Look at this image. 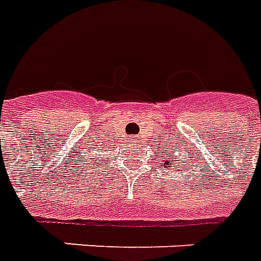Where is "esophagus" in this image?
Segmentation results:
<instances>
[{
  "mask_svg": "<svg viewBox=\"0 0 261 261\" xmlns=\"http://www.w3.org/2000/svg\"><path fill=\"white\" fill-rule=\"evenodd\" d=\"M132 142H136V139H132Z\"/></svg>",
  "mask_w": 261,
  "mask_h": 261,
  "instance_id": "obj_1",
  "label": "esophagus"
}]
</instances>
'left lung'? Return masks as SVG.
Here are the masks:
<instances>
[{
	"mask_svg": "<svg viewBox=\"0 0 261 261\" xmlns=\"http://www.w3.org/2000/svg\"><path fill=\"white\" fill-rule=\"evenodd\" d=\"M180 144H181V143H180ZM165 164H166V168H170V164H175V161L170 160V152H166ZM186 164H189V162H186Z\"/></svg>",
	"mask_w": 261,
	"mask_h": 261,
	"instance_id": "1",
	"label": "left lung"
}]
</instances>
